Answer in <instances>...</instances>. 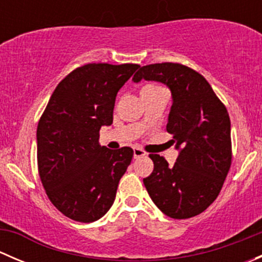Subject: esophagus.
I'll return each instance as SVG.
<instances>
[{
  "instance_id": "obj_1",
  "label": "esophagus",
  "mask_w": 262,
  "mask_h": 262,
  "mask_svg": "<svg viewBox=\"0 0 262 262\" xmlns=\"http://www.w3.org/2000/svg\"><path fill=\"white\" fill-rule=\"evenodd\" d=\"M147 155V153L146 152H144V150L143 149H141V148H134V149H133V156H134V158H136V160H137V158H141V157H144V156H146Z\"/></svg>"
}]
</instances>
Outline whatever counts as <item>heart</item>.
<instances>
[{"label":"heart","instance_id":"heart-1","mask_svg":"<svg viewBox=\"0 0 262 262\" xmlns=\"http://www.w3.org/2000/svg\"><path fill=\"white\" fill-rule=\"evenodd\" d=\"M146 87H155V86H146Z\"/></svg>","mask_w":262,"mask_h":262}]
</instances>
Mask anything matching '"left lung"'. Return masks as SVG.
I'll return each instance as SVG.
<instances>
[{"instance_id":"left-lung-1","label":"left lung","mask_w":262,"mask_h":262,"mask_svg":"<svg viewBox=\"0 0 262 262\" xmlns=\"http://www.w3.org/2000/svg\"><path fill=\"white\" fill-rule=\"evenodd\" d=\"M166 84L172 96L166 129L179 150L172 166L149 155L153 172L143 179L150 199L173 219L204 212L216 199L231 167V120L226 106L200 73L179 63L139 68L133 82Z\"/></svg>"}]
</instances>
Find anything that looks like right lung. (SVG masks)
<instances>
[{
	"instance_id": "right-lung-1",
	"label": "right lung",
	"mask_w": 262,
	"mask_h": 262,
	"mask_svg": "<svg viewBox=\"0 0 262 262\" xmlns=\"http://www.w3.org/2000/svg\"><path fill=\"white\" fill-rule=\"evenodd\" d=\"M138 64L90 63L55 87L36 130L38 168L49 200L73 221L91 223L107 213L133 157L130 147L99 144L113 124L119 90Z\"/></svg>"
}]
</instances>
